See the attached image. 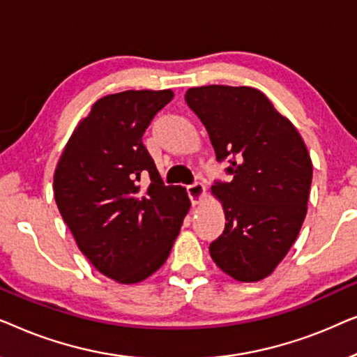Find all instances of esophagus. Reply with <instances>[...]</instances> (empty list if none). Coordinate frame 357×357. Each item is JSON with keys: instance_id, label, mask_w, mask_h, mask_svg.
Returning a JSON list of instances; mask_svg holds the SVG:
<instances>
[{"instance_id": "obj_1", "label": "esophagus", "mask_w": 357, "mask_h": 357, "mask_svg": "<svg viewBox=\"0 0 357 357\" xmlns=\"http://www.w3.org/2000/svg\"><path fill=\"white\" fill-rule=\"evenodd\" d=\"M187 192H188V197L192 199V204H199L203 202L204 198V193H206V188H204L203 183H193L187 187Z\"/></svg>"}]
</instances>
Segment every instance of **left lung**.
<instances>
[{"mask_svg":"<svg viewBox=\"0 0 357 357\" xmlns=\"http://www.w3.org/2000/svg\"><path fill=\"white\" fill-rule=\"evenodd\" d=\"M185 100L234 175L211 187L226 227L209 255L236 281L265 280L296 242L307 214L312 159L304 139L255 87H190Z\"/></svg>","mask_w":357,"mask_h":357,"instance_id":"1","label":"left lung"}]
</instances>
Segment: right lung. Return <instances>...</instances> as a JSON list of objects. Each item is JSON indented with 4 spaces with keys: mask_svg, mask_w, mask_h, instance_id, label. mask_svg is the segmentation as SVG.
I'll return each mask as SVG.
<instances>
[{
    "mask_svg": "<svg viewBox=\"0 0 357 357\" xmlns=\"http://www.w3.org/2000/svg\"><path fill=\"white\" fill-rule=\"evenodd\" d=\"M172 99L170 89H144L94 102L53 175L56 206L77 248L120 284L144 281L164 265L192 206L183 187L162 183L141 141Z\"/></svg>",
    "mask_w": 357,
    "mask_h": 357,
    "instance_id": "right-lung-1",
    "label": "right lung"
}]
</instances>
